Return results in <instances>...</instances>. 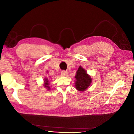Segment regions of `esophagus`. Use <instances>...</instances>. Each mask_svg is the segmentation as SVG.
I'll list each match as a JSON object with an SVG mask.
<instances>
[{
    "label": "esophagus",
    "instance_id": "esophagus-1",
    "mask_svg": "<svg viewBox=\"0 0 134 134\" xmlns=\"http://www.w3.org/2000/svg\"><path fill=\"white\" fill-rule=\"evenodd\" d=\"M61 74H62V76H66L68 75V72L66 71H62V72H61Z\"/></svg>",
    "mask_w": 134,
    "mask_h": 134
}]
</instances>
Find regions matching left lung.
I'll return each instance as SVG.
<instances>
[{
    "instance_id": "8db88e82",
    "label": "left lung",
    "mask_w": 134,
    "mask_h": 134,
    "mask_svg": "<svg viewBox=\"0 0 134 134\" xmlns=\"http://www.w3.org/2000/svg\"><path fill=\"white\" fill-rule=\"evenodd\" d=\"M75 78V87L76 90L80 92L86 91L92 82L91 76L82 66H80L77 70Z\"/></svg>"
}]
</instances>
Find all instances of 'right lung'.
I'll list each match as a JSON object with an SVG mask.
<instances>
[{
  "instance_id": "1",
  "label": "right lung",
  "mask_w": 134,
  "mask_h": 134,
  "mask_svg": "<svg viewBox=\"0 0 134 134\" xmlns=\"http://www.w3.org/2000/svg\"><path fill=\"white\" fill-rule=\"evenodd\" d=\"M47 72H48V71H47ZM49 85H50V82H49V80H48V79L47 78H46V77H45V78H44L43 79V86L44 88H46L47 90L50 91V90H51V89H50V87H49Z\"/></svg>"
}]
</instances>
